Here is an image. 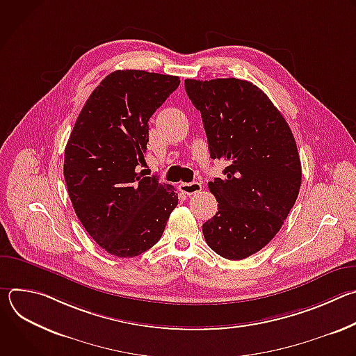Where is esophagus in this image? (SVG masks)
I'll use <instances>...</instances> for the list:
<instances>
[{
	"mask_svg": "<svg viewBox=\"0 0 356 356\" xmlns=\"http://www.w3.org/2000/svg\"><path fill=\"white\" fill-rule=\"evenodd\" d=\"M179 190L187 195H193L201 191V183L193 181V183H180Z\"/></svg>",
	"mask_w": 356,
	"mask_h": 356,
	"instance_id": "esophagus-1",
	"label": "esophagus"
}]
</instances>
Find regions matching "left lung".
<instances>
[{"instance_id":"obj_1","label":"left lung","mask_w":356,"mask_h":356,"mask_svg":"<svg viewBox=\"0 0 356 356\" xmlns=\"http://www.w3.org/2000/svg\"><path fill=\"white\" fill-rule=\"evenodd\" d=\"M184 87L201 113L210 156L228 165L224 179L209 183L218 213L202 234L220 257L245 259L273 239L297 200L294 136L269 97L246 80L187 79Z\"/></svg>"}]
</instances>
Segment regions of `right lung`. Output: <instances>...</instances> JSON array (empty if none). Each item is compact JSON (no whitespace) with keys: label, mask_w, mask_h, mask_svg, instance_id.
I'll list each match as a JSON object with an SVG mask.
<instances>
[{"label":"right lung","mask_w":356,"mask_h":356,"mask_svg":"<svg viewBox=\"0 0 356 356\" xmlns=\"http://www.w3.org/2000/svg\"><path fill=\"white\" fill-rule=\"evenodd\" d=\"M177 76L117 70L91 92L65 149L63 173L88 235L118 258L150 249L177 206L173 186L139 170L149 118L179 87Z\"/></svg>","instance_id":"add662e5"}]
</instances>
